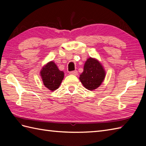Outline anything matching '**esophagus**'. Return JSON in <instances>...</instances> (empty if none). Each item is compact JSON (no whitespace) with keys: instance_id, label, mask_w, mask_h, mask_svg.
Segmentation results:
<instances>
[{"instance_id":"obj_1","label":"esophagus","mask_w":146,"mask_h":146,"mask_svg":"<svg viewBox=\"0 0 146 146\" xmlns=\"http://www.w3.org/2000/svg\"><path fill=\"white\" fill-rule=\"evenodd\" d=\"M70 75H78V71H77L76 70H75V71H70Z\"/></svg>"}]
</instances>
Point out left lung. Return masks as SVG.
I'll return each instance as SVG.
<instances>
[{
  "label": "left lung",
  "instance_id": "obj_1",
  "mask_svg": "<svg viewBox=\"0 0 146 146\" xmlns=\"http://www.w3.org/2000/svg\"><path fill=\"white\" fill-rule=\"evenodd\" d=\"M105 75V70L100 62L90 57L85 63L83 71L79 79L85 88L92 91L101 85Z\"/></svg>",
  "mask_w": 146,
  "mask_h": 146
}]
</instances>
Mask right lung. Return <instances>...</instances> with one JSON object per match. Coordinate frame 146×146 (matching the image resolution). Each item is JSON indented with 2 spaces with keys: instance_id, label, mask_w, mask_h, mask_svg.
<instances>
[{
  "instance_id": "1",
  "label": "right lung",
  "mask_w": 146,
  "mask_h": 146,
  "mask_svg": "<svg viewBox=\"0 0 146 146\" xmlns=\"http://www.w3.org/2000/svg\"><path fill=\"white\" fill-rule=\"evenodd\" d=\"M43 84L49 90L54 91L59 88L64 78V72L59 70L53 61H49L43 66L40 71Z\"/></svg>"
}]
</instances>
